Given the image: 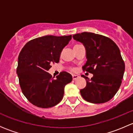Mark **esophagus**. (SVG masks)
Instances as JSON below:
<instances>
[{
  "mask_svg": "<svg viewBox=\"0 0 133 133\" xmlns=\"http://www.w3.org/2000/svg\"><path fill=\"white\" fill-rule=\"evenodd\" d=\"M72 76H73V79L74 80H76V78H78L79 77L78 75H72Z\"/></svg>",
  "mask_w": 133,
  "mask_h": 133,
  "instance_id": "34e87169",
  "label": "esophagus"
}]
</instances>
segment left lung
I'll return each mask as SVG.
<instances>
[{"label":"left lung","instance_id":"obj_1","mask_svg":"<svg viewBox=\"0 0 133 133\" xmlns=\"http://www.w3.org/2000/svg\"><path fill=\"white\" fill-rule=\"evenodd\" d=\"M73 39L85 47L87 61L83 69L93 75L86 80V86L80 90L84 100L102 104L111 100L118 91L125 71L120 51L109 38L92 33L73 35Z\"/></svg>","mask_w":133,"mask_h":133}]
</instances>
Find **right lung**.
Here are the masks:
<instances>
[{"label": "right lung", "instance_id": "1", "mask_svg": "<svg viewBox=\"0 0 133 133\" xmlns=\"http://www.w3.org/2000/svg\"><path fill=\"white\" fill-rule=\"evenodd\" d=\"M71 38V35L44 36L28 42L21 50L17 73L24 95L33 105L51 108L62 99L65 85L73 80L71 75L61 72L54 78L48 71L51 64L58 62Z\"/></svg>", "mask_w": 133, "mask_h": 133}]
</instances>
